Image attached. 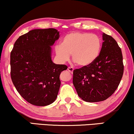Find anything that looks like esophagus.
Segmentation results:
<instances>
[{
	"label": "esophagus",
	"mask_w": 134,
	"mask_h": 134,
	"mask_svg": "<svg viewBox=\"0 0 134 134\" xmlns=\"http://www.w3.org/2000/svg\"><path fill=\"white\" fill-rule=\"evenodd\" d=\"M68 71H69L71 73H72L73 71H74V68L72 67H68Z\"/></svg>",
	"instance_id": "obj_1"
}]
</instances>
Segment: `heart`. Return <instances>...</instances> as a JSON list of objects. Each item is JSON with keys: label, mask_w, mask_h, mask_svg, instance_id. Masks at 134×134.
Here are the masks:
<instances>
[{"label": "heart", "mask_w": 134, "mask_h": 134, "mask_svg": "<svg viewBox=\"0 0 134 134\" xmlns=\"http://www.w3.org/2000/svg\"><path fill=\"white\" fill-rule=\"evenodd\" d=\"M101 40L98 35L83 32H71L64 36L61 44L57 45L55 51L61 63L68 61L71 54L72 59L79 65H91L99 55Z\"/></svg>", "instance_id": "1"}]
</instances>
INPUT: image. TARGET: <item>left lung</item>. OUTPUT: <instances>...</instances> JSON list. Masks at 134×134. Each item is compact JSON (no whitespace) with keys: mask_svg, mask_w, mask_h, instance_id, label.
I'll list each match as a JSON object with an SVG mask.
<instances>
[{"mask_svg":"<svg viewBox=\"0 0 134 134\" xmlns=\"http://www.w3.org/2000/svg\"><path fill=\"white\" fill-rule=\"evenodd\" d=\"M102 40L101 50L95 61L73 71V85L78 96L86 102L107 99L118 88L123 74L122 52L118 43L104 33Z\"/></svg>","mask_w":134,"mask_h":134,"instance_id":"8db88e82","label":"left lung"}]
</instances>
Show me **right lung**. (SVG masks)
<instances>
[{"mask_svg":"<svg viewBox=\"0 0 134 134\" xmlns=\"http://www.w3.org/2000/svg\"><path fill=\"white\" fill-rule=\"evenodd\" d=\"M55 29H34L19 36L10 55L11 78L21 96L36 106L55 100L60 75L68 67L52 60V47L59 38Z\"/></svg>","mask_w":134,"mask_h":134,"instance_id":"right-lung-1","label":"right lung"}]
</instances>
